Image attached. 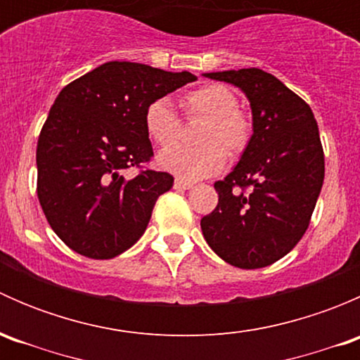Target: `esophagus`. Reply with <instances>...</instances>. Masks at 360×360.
Wrapping results in <instances>:
<instances>
[{"label": "esophagus", "mask_w": 360, "mask_h": 360, "mask_svg": "<svg viewBox=\"0 0 360 360\" xmlns=\"http://www.w3.org/2000/svg\"><path fill=\"white\" fill-rule=\"evenodd\" d=\"M191 188H193V183H190V181H184L181 177H176V181H174V190H191Z\"/></svg>", "instance_id": "34e87169"}]
</instances>
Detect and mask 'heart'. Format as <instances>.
Segmentation results:
<instances>
[{"mask_svg":"<svg viewBox=\"0 0 360 360\" xmlns=\"http://www.w3.org/2000/svg\"><path fill=\"white\" fill-rule=\"evenodd\" d=\"M190 115L209 118L200 134L203 146H172L158 155V165L181 179L198 181L214 176L226 163V155L237 157L248 148L252 127L244 112L238 111V97L224 85H203L183 97ZM146 132L160 146H170L179 137V118L167 97L153 101L144 111ZM224 148H221L220 146Z\"/></svg>","mask_w":360,"mask_h":360,"instance_id":"obj_1","label":"heart"}]
</instances>
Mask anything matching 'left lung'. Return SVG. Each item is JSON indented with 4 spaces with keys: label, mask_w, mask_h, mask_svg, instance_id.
<instances>
[{
    "label": "left lung",
    "mask_w": 360,
    "mask_h": 360,
    "mask_svg": "<svg viewBox=\"0 0 360 360\" xmlns=\"http://www.w3.org/2000/svg\"><path fill=\"white\" fill-rule=\"evenodd\" d=\"M203 76L240 89L252 112L248 148L214 183L219 200L202 217L203 238L233 266H268L300 242L321 195L324 151L317 122L310 106L270 72L249 68Z\"/></svg>",
    "instance_id": "obj_1"
}]
</instances>
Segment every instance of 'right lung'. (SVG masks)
<instances>
[{
  "label": "right lung",
  "mask_w": 360,
  "mask_h": 360,
  "mask_svg": "<svg viewBox=\"0 0 360 360\" xmlns=\"http://www.w3.org/2000/svg\"><path fill=\"white\" fill-rule=\"evenodd\" d=\"M191 82L197 76L188 71L111 60L60 90L39 134L36 167L39 205L68 248L111 259L143 237L155 202L174 184L155 170L125 176L153 155L144 111Z\"/></svg>",
  "instance_id": "add662e5"
}]
</instances>
